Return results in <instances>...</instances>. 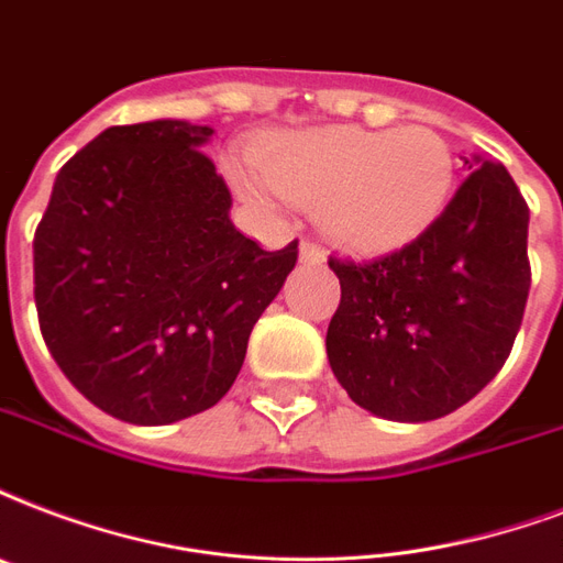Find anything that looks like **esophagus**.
<instances>
[{"instance_id":"esophagus-1","label":"esophagus","mask_w":563,"mask_h":563,"mask_svg":"<svg viewBox=\"0 0 563 563\" xmlns=\"http://www.w3.org/2000/svg\"><path fill=\"white\" fill-rule=\"evenodd\" d=\"M321 260H324V251H321L319 244H312V242L300 244V263H303V265H319Z\"/></svg>"}]
</instances>
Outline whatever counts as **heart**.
I'll list each match as a JSON object with an SVG mask.
<instances>
[{
  "mask_svg": "<svg viewBox=\"0 0 563 563\" xmlns=\"http://www.w3.org/2000/svg\"><path fill=\"white\" fill-rule=\"evenodd\" d=\"M262 179L235 174L253 203L274 195L319 212L324 233L363 253L410 242L443 212L454 183L452 150L434 129L328 126L268 144Z\"/></svg>",
  "mask_w": 563,
  "mask_h": 563,
  "instance_id": "heart-1",
  "label": "heart"
}]
</instances>
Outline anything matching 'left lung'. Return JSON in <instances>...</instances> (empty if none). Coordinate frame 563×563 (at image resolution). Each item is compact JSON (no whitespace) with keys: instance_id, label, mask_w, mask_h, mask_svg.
I'll return each mask as SVG.
<instances>
[{"instance_id":"1","label":"left lung","mask_w":563,"mask_h":563,"mask_svg":"<svg viewBox=\"0 0 563 563\" xmlns=\"http://www.w3.org/2000/svg\"><path fill=\"white\" fill-rule=\"evenodd\" d=\"M478 165L410 244L363 263L330 256L342 286L330 368L380 419L452 413L514 349L531 286L529 206L505 165Z\"/></svg>"}]
</instances>
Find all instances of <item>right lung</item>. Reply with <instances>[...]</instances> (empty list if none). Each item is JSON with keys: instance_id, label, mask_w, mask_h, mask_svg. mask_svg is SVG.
<instances>
[{"instance_id": "1", "label": "right lung", "mask_w": 563, "mask_h": 563, "mask_svg": "<svg viewBox=\"0 0 563 563\" xmlns=\"http://www.w3.org/2000/svg\"><path fill=\"white\" fill-rule=\"evenodd\" d=\"M212 126H111L58 170L34 233L46 349L102 413L170 424L233 386L247 339L298 263L230 221Z\"/></svg>"}]
</instances>
